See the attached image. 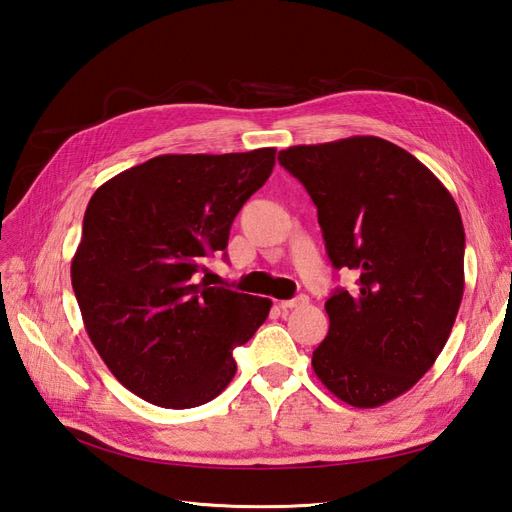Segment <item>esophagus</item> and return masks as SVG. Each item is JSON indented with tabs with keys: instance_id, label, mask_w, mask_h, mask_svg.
<instances>
[{
	"instance_id": "34e87169",
	"label": "esophagus",
	"mask_w": 512,
	"mask_h": 512,
	"mask_svg": "<svg viewBox=\"0 0 512 512\" xmlns=\"http://www.w3.org/2000/svg\"><path fill=\"white\" fill-rule=\"evenodd\" d=\"M307 303V297H294V299H288V301H280V307L282 309H294V307H301V305H305Z\"/></svg>"
}]
</instances>
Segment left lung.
I'll return each mask as SVG.
<instances>
[{
    "label": "left lung",
    "mask_w": 512,
    "mask_h": 512,
    "mask_svg": "<svg viewBox=\"0 0 512 512\" xmlns=\"http://www.w3.org/2000/svg\"><path fill=\"white\" fill-rule=\"evenodd\" d=\"M318 209L335 269L359 273L324 309L318 380L354 408L410 391L436 363L463 297L466 232L455 200L412 153L378 136L280 151Z\"/></svg>",
    "instance_id": "8db88e82"
}]
</instances>
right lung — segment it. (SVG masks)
Instances as JSON below:
<instances>
[{"label": "right lung", "instance_id": "right-lung-1", "mask_svg": "<svg viewBox=\"0 0 512 512\" xmlns=\"http://www.w3.org/2000/svg\"><path fill=\"white\" fill-rule=\"evenodd\" d=\"M275 149L158 156L91 196L72 288L91 344L128 391L196 408L235 378L232 350L267 320L271 299L198 282L232 220L269 179Z\"/></svg>", "mask_w": 512, "mask_h": 512}]
</instances>
